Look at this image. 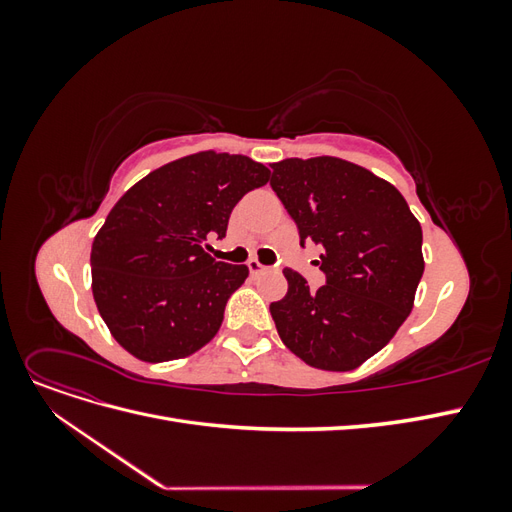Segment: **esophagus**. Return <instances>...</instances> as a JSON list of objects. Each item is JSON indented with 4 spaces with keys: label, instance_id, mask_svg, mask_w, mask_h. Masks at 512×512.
Returning <instances> with one entry per match:
<instances>
[{
    "label": "esophagus",
    "instance_id": "1",
    "mask_svg": "<svg viewBox=\"0 0 512 512\" xmlns=\"http://www.w3.org/2000/svg\"><path fill=\"white\" fill-rule=\"evenodd\" d=\"M247 269H250V273H252V275H260V273H267V271H269V267L260 265V262H258L256 258H252L250 262H247Z\"/></svg>",
    "mask_w": 512,
    "mask_h": 512
}]
</instances>
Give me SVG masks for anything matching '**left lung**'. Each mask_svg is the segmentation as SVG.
I'll use <instances>...</instances> for the list:
<instances>
[{
    "instance_id": "1",
    "label": "left lung",
    "mask_w": 512,
    "mask_h": 512,
    "mask_svg": "<svg viewBox=\"0 0 512 512\" xmlns=\"http://www.w3.org/2000/svg\"><path fill=\"white\" fill-rule=\"evenodd\" d=\"M271 188L322 247L327 284L312 290L286 269L288 292L271 303L277 333L307 365L350 371L391 342L412 312L425 271L423 230L395 185L342 158L271 164Z\"/></svg>"
}]
</instances>
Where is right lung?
<instances>
[{
  "instance_id": "add662e5",
  "label": "right lung",
  "mask_w": 512,
  "mask_h": 512,
  "mask_svg": "<svg viewBox=\"0 0 512 512\" xmlns=\"http://www.w3.org/2000/svg\"><path fill=\"white\" fill-rule=\"evenodd\" d=\"M247 156L198 151L123 194L91 245V290L108 331L136 359L175 361L209 344L250 269L205 252L232 209L269 181Z\"/></svg>"
}]
</instances>
